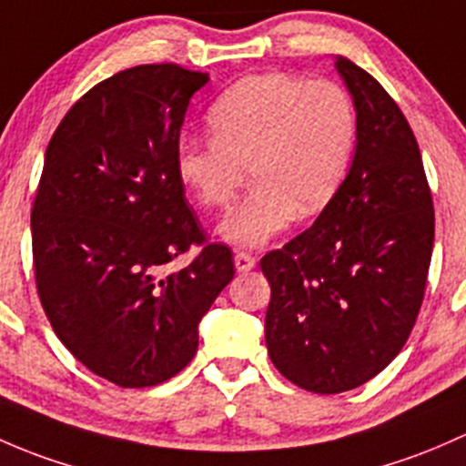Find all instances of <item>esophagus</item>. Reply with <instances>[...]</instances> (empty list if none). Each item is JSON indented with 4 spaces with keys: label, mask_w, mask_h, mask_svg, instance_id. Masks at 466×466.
Instances as JSON below:
<instances>
[{
    "label": "esophagus",
    "mask_w": 466,
    "mask_h": 466,
    "mask_svg": "<svg viewBox=\"0 0 466 466\" xmlns=\"http://www.w3.org/2000/svg\"><path fill=\"white\" fill-rule=\"evenodd\" d=\"M235 268H238L239 273H247V271H251L253 267H256V258L251 256V253H244V251H238L235 253Z\"/></svg>",
    "instance_id": "esophagus-1"
}]
</instances>
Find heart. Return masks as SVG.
Segmentation results:
<instances>
[{"label": "heart", "instance_id": "b5f03b06", "mask_svg": "<svg viewBox=\"0 0 466 466\" xmlns=\"http://www.w3.org/2000/svg\"><path fill=\"white\" fill-rule=\"evenodd\" d=\"M213 138H184L175 170L199 206H231L247 167L253 188L219 227L235 247L258 248L294 218L320 213L343 184L359 137L352 94L337 80L271 71L238 80L210 105Z\"/></svg>", "mask_w": 466, "mask_h": 466}]
</instances>
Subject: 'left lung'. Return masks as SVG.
<instances>
[{"mask_svg":"<svg viewBox=\"0 0 466 466\" xmlns=\"http://www.w3.org/2000/svg\"><path fill=\"white\" fill-rule=\"evenodd\" d=\"M359 112L352 166L307 231L260 260L265 339L282 377L319 395L352 390L400 354L424 300L435 210L417 138L388 91L348 57Z\"/></svg>","mask_w":466,"mask_h":466,"instance_id":"obj_1","label":"left lung"}]
</instances>
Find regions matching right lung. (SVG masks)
<instances>
[{"mask_svg": "<svg viewBox=\"0 0 466 466\" xmlns=\"http://www.w3.org/2000/svg\"><path fill=\"white\" fill-rule=\"evenodd\" d=\"M208 74L138 65L91 87L51 137L31 213L40 303L94 375L147 388L184 370L199 320L233 280L175 170L179 132ZM198 243L188 268L166 272Z\"/></svg>", "mask_w": 466, "mask_h": 466, "instance_id": "1", "label": "right lung"}]
</instances>
